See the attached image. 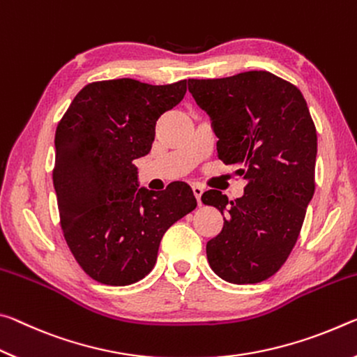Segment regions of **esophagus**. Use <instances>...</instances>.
I'll return each mask as SVG.
<instances>
[{"label": "esophagus", "instance_id": "1", "mask_svg": "<svg viewBox=\"0 0 357 357\" xmlns=\"http://www.w3.org/2000/svg\"><path fill=\"white\" fill-rule=\"evenodd\" d=\"M191 188H192V192H195L197 204H199V206H201V196H202V192H204V186L199 185V183H192Z\"/></svg>", "mask_w": 357, "mask_h": 357}]
</instances>
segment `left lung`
<instances>
[{"label": "left lung", "instance_id": "1", "mask_svg": "<svg viewBox=\"0 0 357 357\" xmlns=\"http://www.w3.org/2000/svg\"><path fill=\"white\" fill-rule=\"evenodd\" d=\"M188 90L212 120L218 158L241 166L243 196L218 190L202 202L227 208L223 229L207 242L212 271L226 282H264L284 264L314 192L318 139L301 90L267 71L223 79H188Z\"/></svg>", "mask_w": 357, "mask_h": 357}]
</instances>
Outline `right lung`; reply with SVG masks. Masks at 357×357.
<instances>
[{
    "label": "right lung",
    "mask_w": 357,
    "mask_h": 357,
    "mask_svg": "<svg viewBox=\"0 0 357 357\" xmlns=\"http://www.w3.org/2000/svg\"><path fill=\"white\" fill-rule=\"evenodd\" d=\"M185 93L186 80L93 82L56 126L54 186L63 236L79 266L99 283L142 280L155 266L165 232L197 206L185 182L158 195L139 188L134 166L150 151L158 119Z\"/></svg>",
    "instance_id": "obj_1"
}]
</instances>
